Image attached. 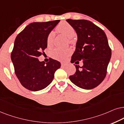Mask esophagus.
<instances>
[{
  "label": "esophagus",
  "instance_id": "1",
  "mask_svg": "<svg viewBox=\"0 0 124 124\" xmlns=\"http://www.w3.org/2000/svg\"><path fill=\"white\" fill-rule=\"evenodd\" d=\"M61 65H62V67H65L67 65V63H61Z\"/></svg>",
  "mask_w": 124,
  "mask_h": 124
}]
</instances>
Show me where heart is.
<instances>
[{
	"mask_svg": "<svg viewBox=\"0 0 124 124\" xmlns=\"http://www.w3.org/2000/svg\"><path fill=\"white\" fill-rule=\"evenodd\" d=\"M56 30L58 32L62 33L68 37L69 39H71L75 36V32L74 28L69 24V23L63 21L58 25L56 28ZM54 37V33L53 32L49 33L47 37V45L49 46H50L52 45L53 40ZM70 41H71V39H70ZM72 53V50L70 48L61 49L55 48L51 52V56L54 59L58 61H63L70 55Z\"/></svg>",
	"mask_w": 124,
	"mask_h": 124,
	"instance_id": "heart-1",
	"label": "heart"
}]
</instances>
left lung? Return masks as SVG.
Returning <instances> with one entry per match:
<instances>
[{
  "label": "left lung",
  "mask_w": 124,
  "mask_h": 124,
  "mask_svg": "<svg viewBox=\"0 0 124 124\" xmlns=\"http://www.w3.org/2000/svg\"><path fill=\"white\" fill-rule=\"evenodd\" d=\"M66 21L74 28L78 37L71 62L82 60L83 63L82 67L75 65V73L70 76L69 79L80 88L93 89L106 77L111 58V49L107 36L101 28L90 21L72 19Z\"/></svg>",
  "instance_id": "8db88e82"
}]
</instances>
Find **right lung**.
Here are the masks:
<instances>
[{"label": "right lung", "mask_w": 124, "mask_h": 124, "mask_svg": "<svg viewBox=\"0 0 124 124\" xmlns=\"http://www.w3.org/2000/svg\"><path fill=\"white\" fill-rule=\"evenodd\" d=\"M59 20L34 22L26 26L16 37L11 53L15 72L21 85L32 91L43 90L53 81L61 63L50 59L46 63L38 59L47 47V37Z\"/></svg>", "instance_id": "add662e5"}]
</instances>
